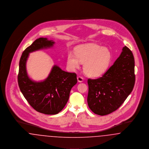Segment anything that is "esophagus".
<instances>
[{
    "label": "esophagus",
    "mask_w": 149,
    "mask_h": 149,
    "mask_svg": "<svg viewBox=\"0 0 149 149\" xmlns=\"http://www.w3.org/2000/svg\"><path fill=\"white\" fill-rule=\"evenodd\" d=\"M77 79H78V81L79 82H83V81H84V79L83 77H80V76H79L77 77Z\"/></svg>",
    "instance_id": "34e87169"
}]
</instances>
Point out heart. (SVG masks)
Returning a JSON list of instances; mask_svg holds the SVG:
<instances>
[{
    "instance_id": "1",
    "label": "heart",
    "mask_w": 149,
    "mask_h": 149,
    "mask_svg": "<svg viewBox=\"0 0 149 149\" xmlns=\"http://www.w3.org/2000/svg\"><path fill=\"white\" fill-rule=\"evenodd\" d=\"M111 59V53L107 48L91 43L77 47L75 55L72 52L68 53L67 63L72 70L78 69L80 63L84 64L85 74L89 77L95 78L106 72Z\"/></svg>"
}]
</instances>
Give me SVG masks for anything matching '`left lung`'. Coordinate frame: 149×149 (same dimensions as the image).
Instances as JSON below:
<instances>
[{
	"instance_id": "obj_1",
	"label": "left lung",
	"mask_w": 149,
	"mask_h": 149,
	"mask_svg": "<svg viewBox=\"0 0 149 149\" xmlns=\"http://www.w3.org/2000/svg\"><path fill=\"white\" fill-rule=\"evenodd\" d=\"M135 60L132 51L125 46L113 65L97 79H88V104L100 116L110 114L122 104L134 87Z\"/></svg>"
}]
</instances>
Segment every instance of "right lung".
Instances as JSON below:
<instances>
[{
  "mask_svg": "<svg viewBox=\"0 0 149 149\" xmlns=\"http://www.w3.org/2000/svg\"><path fill=\"white\" fill-rule=\"evenodd\" d=\"M54 43L47 38L37 39L23 51L19 64L18 83L22 93L34 109L45 114L59 113L69 100L71 88L77 83L75 73L63 71L57 65L42 81H34L29 78L26 70L29 54L51 47Z\"/></svg>",
  "mask_w": 149,
  "mask_h": 149,
  "instance_id": "obj_1",
  "label": "right lung"
}]
</instances>
